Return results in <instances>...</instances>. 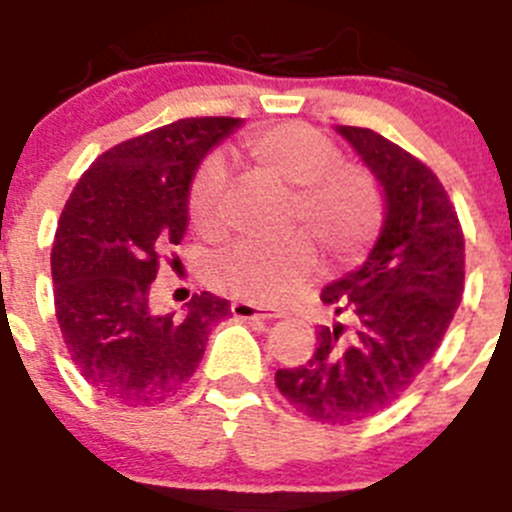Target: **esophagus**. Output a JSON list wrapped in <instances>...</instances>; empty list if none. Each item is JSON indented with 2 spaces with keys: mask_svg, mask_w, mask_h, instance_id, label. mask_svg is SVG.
I'll return each instance as SVG.
<instances>
[{
  "mask_svg": "<svg viewBox=\"0 0 512 512\" xmlns=\"http://www.w3.org/2000/svg\"><path fill=\"white\" fill-rule=\"evenodd\" d=\"M230 310H233L235 318H241V320H274V318H279L277 312L261 310V307L251 305V302H243V300L233 302V305H230Z\"/></svg>",
  "mask_w": 512,
  "mask_h": 512,
  "instance_id": "34e87169",
  "label": "esophagus"
}]
</instances>
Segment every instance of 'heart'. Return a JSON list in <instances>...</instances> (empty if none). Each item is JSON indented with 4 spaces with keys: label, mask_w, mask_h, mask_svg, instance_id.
Segmentation results:
<instances>
[{
    "label": "heart",
    "mask_w": 512,
    "mask_h": 512,
    "mask_svg": "<svg viewBox=\"0 0 512 512\" xmlns=\"http://www.w3.org/2000/svg\"><path fill=\"white\" fill-rule=\"evenodd\" d=\"M246 153L264 174L295 189L292 223L302 225L333 261H351L372 246L382 228V192L359 166L341 164L330 138L302 122H279L246 140ZM228 171L210 158L189 189V220L202 235L223 225ZM315 269V248L305 235L282 243H238L212 261V282L259 305L287 300Z\"/></svg>",
    "instance_id": "heart-1"
}]
</instances>
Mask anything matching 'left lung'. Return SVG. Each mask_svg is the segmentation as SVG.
<instances>
[{"label": "left lung", "instance_id": "8db88e82", "mask_svg": "<svg viewBox=\"0 0 512 512\" xmlns=\"http://www.w3.org/2000/svg\"><path fill=\"white\" fill-rule=\"evenodd\" d=\"M336 133L382 189V230L364 264L320 295L351 325H320L315 354L279 369L277 387L307 418L343 425L390 408L433 359L464 292V233L423 161L369 128Z\"/></svg>", "mask_w": 512, "mask_h": 512}]
</instances>
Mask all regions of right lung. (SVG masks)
<instances>
[{
  "label": "right lung",
  "mask_w": 512,
  "mask_h": 512,
  "mask_svg": "<svg viewBox=\"0 0 512 512\" xmlns=\"http://www.w3.org/2000/svg\"><path fill=\"white\" fill-rule=\"evenodd\" d=\"M241 120L187 117L104 151L58 220L53 300L79 374L128 408L169 400L205 354L230 302L194 295L182 312L151 310L158 259L187 233L202 158Z\"/></svg>",
  "instance_id": "1"
}]
</instances>
